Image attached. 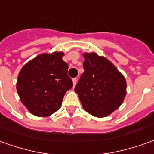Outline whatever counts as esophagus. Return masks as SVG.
Instances as JSON below:
<instances>
[{"mask_svg": "<svg viewBox=\"0 0 154 154\" xmlns=\"http://www.w3.org/2000/svg\"><path fill=\"white\" fill-rule=\"evenodd\" d=\"M77 77H76V78H73V79H72V82H73V86H74V87H75V85L77 84Z\"/></svg>", "mask_w": 154, "mask_h": 154, "instance_id": "esophagus-1", "label": "esophagus"}]
</instances>
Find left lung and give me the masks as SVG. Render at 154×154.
<instances>
[{
	"instance_id": "8db88e82",
	"label": "left lung",
	"mask_w": 154,
	"mask_h": 154,
	"mask_svg": "<svg viewBox=\"0 0 154 154\" xmlns=\"http://www.w3.org/2000/svg\"><path fill=\"white\" fill-rule=\"evenodd\" d=\"M84 72L75 87L84 110L97 117L118 109L126 95L125 77L106 57L84 54Z\"/></svg>"
}]
</instances>
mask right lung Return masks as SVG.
<instances>
[{
	"label": "right lung",
	"mask_w": 154,
	"mask_h": 154,
	"mask_svg": "<svg viewBox=\"0 0 154 154\" xmlns=\"http://www.w3.org/2000/svg\"><path fill=\"white\" fill-rule=\"evenodd\" d=\"M63 56L61 52L38 55L25 64L19 73L16 84L19 97L35 116L45 117L56 112L65 93L73 86Z\"/></svg>",
	"instance_id": "add662e5"
}]
</instances>
